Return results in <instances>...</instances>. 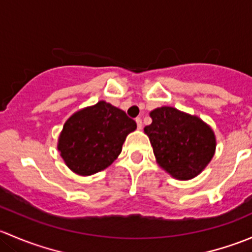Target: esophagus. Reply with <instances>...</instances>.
Returning <instances> with one entry per match:
<instances>
[{
  "mask_svg": "<svg viewBox=\"0 0 252 252\" xmlns=\"http://www.w3.org/2000/svg\"><path fill=\"white\" fill-rule=\"evenodd\" d=\"M135 122H136V126H138V129H141L142 128V122H141V118H135Z\"/></svg>",
  "mask_w": 252,
  "mask_h": 252,
  "instance_id": "1",
  "label": "esophagus"
}]
</instances>
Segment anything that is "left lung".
Wrapping results in <instances>:
<instances>
[{"label": "left lung", "instance_id": "obj_1", "mask_svg": "<svg viewBox=\"0 0 252 252\" xmlns=\"http://www.w3.org/2000/svg\"><path fill=\"white\" fill-rule=\"evenodd\" d=\"M152 123L145 126L156 162L175 179L189 180L207 167L216 152V135L200 117L171 106L150 112Z\"/></svg>", "mask_w": 252, "mask_h": 252}]
</instances>
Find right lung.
Segmentation results:
<instances>
[{"instance_id": "obj_1", "label": "right lung", "mask_w": 252, "mask_h": 252, "mask_svg": "<svg viewBox=\"0 0 252 252\" xmlns=\"http://www.w3.org/2000/svg\"><path fill=\"white\" fill-rule=\"evenodd\" d=\"M136 123L106 101L79 110L65 121L57 149L65 166L79 175H91L113 163Z\"/></svg>"}]
</instances>
